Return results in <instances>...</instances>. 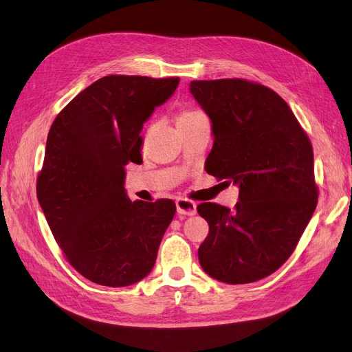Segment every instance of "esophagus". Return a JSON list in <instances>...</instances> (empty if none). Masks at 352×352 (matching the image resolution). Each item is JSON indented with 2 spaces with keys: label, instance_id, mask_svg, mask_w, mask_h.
Listing matches in <instances>:
<instances>
[{
  "label": "esophagus",
  "instance_id": "34e87169",
  "mask_svg": "<svg viewBox=\"0 0 352 352\" xmlns=\"http://www.w3.org/2000/svg\"><path fill=\"white\" fill-rule=\"evenodd\" d=\"M176 210L180 215H193L197 212V204L193 201L180 198L176 201Z\"/></svg>",
  "mask_w": 352,
  "mask_h": 352
}]
</instances>
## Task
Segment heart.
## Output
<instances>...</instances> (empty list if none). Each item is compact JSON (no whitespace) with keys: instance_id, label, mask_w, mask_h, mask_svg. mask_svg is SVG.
I'll return each instance as SVG.
<instances>
[{"instance_id":"1","label":"heart","mask_w":352,"mask_h":352,"mask_svg":"<svg viewBox=\"0 0 352 352\" xmlns=\"http://www.w3.org/2000/svg\"><path fill=\"white\" fill-rule=\"evenodd\" d=\"M199 115H202V112H199V111H185V112H182V113L177 116V124L185 122V120L193 119V118H197V116H199Z\"/></svg>"}]
</instances>
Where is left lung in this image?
I'll use <instances>...</instances> for the list:
<instances>
[{
	"label": "left lung",
	"mask_w": 352,
	"mask_h": 352,
	"mask_svg": "<svg viewBox=\"0 0 352 352\" xmlns=\"http://www.w3.org/2000/svg\"><path fill=\"white\" fill-rule=\"evenodd\" d=\"M189 90L211 119L207 172L239 186L233 211L198 205L210 226L199 263L221 283L259 281L292 256L316 208L310 140L288 104L261 84L201 80Z\"/></svg>",
	"instance_id": "left-lung-1"
}]
</instances>
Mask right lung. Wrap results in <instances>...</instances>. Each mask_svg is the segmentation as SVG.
<instances>
[{
  "label": "right lung",
  "mask_w": 352,
  "mask_h": 352,
  "mask_svg": "<svg viewBox=\"0 0 352 352\" xmlns=\"http://www.w3.org/2000/svg\"><path fill=\"white\" fill-rule=\"evenodd\" d=\"M180 78L106 76L55 118L38 199L67 261L87 280L126 287L147 276L176 212L172 199L134 201L125 166L141 159L144 124Z\"/></svg>",
  "instance_id": "right-lung-1"
}]
</instances>
